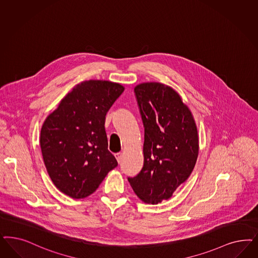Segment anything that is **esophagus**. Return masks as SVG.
<instances>
[{
	"label": "esophagus",
	"mask_w": 258,
	"mask_h": 258,
	"mask_svg": "<svg viewBox=\"0 0 258 258\" xmlns=\"http://www.w3.org/2000/svg\"><path fill=\"white\" fill-rule=\"evenodd\" d=\"M115 157H116L117 162L119 163V162L121 161V157H122V154H121V153H116V154H115Z\"/></svg>",
	"instance_id": "esophagus-1"
}]
</instances>
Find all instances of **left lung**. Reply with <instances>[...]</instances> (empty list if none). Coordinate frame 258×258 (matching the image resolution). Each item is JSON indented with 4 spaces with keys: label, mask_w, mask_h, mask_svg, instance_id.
Masks as SVG:
<instances>
[{
    "label": "left lung",
    "mask_w": 258,
    "mask_h": 258,
    "mask_svg": "<svg viewBox=\"0 0 258 258\" xmlns=\"http://www.w3.org/2000/svg\"><path fill=\"white\" fill-rule=\"evenodd\" d=\"M135 94L144 125V162L128 181L144 203L158 204L171 199L191 175L200 149L198 128L191 110L171 86L140 83Z\"/></svg>",
    "instance_id": "1"
}]
</instances>
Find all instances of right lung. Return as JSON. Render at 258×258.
<instances>
[{
  "mask_svg": "<svg viewBox=\"0 0 258 258\" xmlns=\"http://www.w3.org/2000/svg\"><path fill=\"white\" fill-rule=\"evenodd\" d=\"M123 91L120 83L85 81L45 118L40 137L43 162L52 182L68 197L87 198L117 166L108 151L104 123Z\"/></svg>",
  "mask_w": 258,
  "mask_h": 258,
  "instance_id": "right-lung-1",
  "label": "right lung"
}]
</instances>
